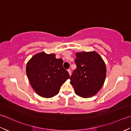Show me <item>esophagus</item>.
<instances>
[{"instance_id":"34e87169","label":"esophagus","mask_w":131,"mask_h":131,"mask_svg":"<svg viewBox=\"0 0 131 131\" xmlns=\"http://www.w3.org/2000/svg\"><path fill=\"white\" fill-rule=\"evenodd\" d=\"M68 72H69V75H71V71L70 69H68Z\"/></svg>"}]
</instances>
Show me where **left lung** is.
<instances>
[{
  "label": "left lung",
  "instance_id": "1",
  "mask_svg": "<svg viewBox=\"0 0 131 131\" xmlns=\"http://www.w3.org/2000/svg\"><path fill=\"white\" fill-rule=\"evenodd\" d=\"M75 55L77 68L70 77V84L78 96L91 97L104 85L106 75L105 63L94 51L78 52Z\"/></svg>",
  "mask_w": 131,
  "mask_h": 131
}]
</instances>
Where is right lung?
<instances>
[{"mask_svg": "<svg viewBox=\"0 0 131 131\" xmlns=\"http://www.w3.org/2000/svg\"><path fill=\"white\" fill-rule=\"evenodd\" d=\"M63 61L56 54L44 52L35 54L27 63L26 71L32 88L38 95L51 98L59 92L70 75L63 67Z\"/></svg>", "mask_w": 131, "mask_h": 131, "instance_id": "1", "label": "right lung"}]
</instances>
